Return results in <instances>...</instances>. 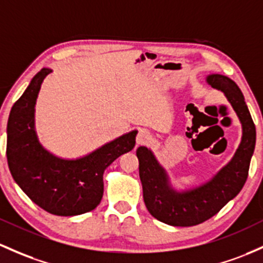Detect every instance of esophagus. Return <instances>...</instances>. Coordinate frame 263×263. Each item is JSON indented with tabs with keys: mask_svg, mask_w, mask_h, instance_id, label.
<instances>
[{
	"mask_svg": "<svg viewBox=\"0 0 263 263\" xmlns=\"http://www.w3.org/2000/svg\"><path fill=\"white\" fill-rule=\"evenodd\" d=\"M151 140V134H149L147 129H140L136 137L137 145H143V143H147Z\"/></svg>",
	"mask_w": 263,
	"mask_h": 263,
	"instance_id": "esophagus-1",
	"label": "esophagus"
}]
</instances>
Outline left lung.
I'll return each instance as SVG.
<instances>
[{
	"mask_svg": "<svg viewBox=\"0 0 263 263\" xmlns=\"http://www.w3.org/2000/svg\"><path fill=\"white\" fill-rule=\"evenodd\" d=\"M206 81L213 88L223 92L241 121L242 140L232 160L206 183L177 191L171 186L166 170L158 163L151 149L140 146L136 151L147 210L158 221L171 226L200 224L235 198L246 182L255 151L256 127L241 89L229 77L218 73L210 74Z\"/></svg>",
	"mask_w": 263,
	"mask_h": 263,
	"instance_id": "left-lung-1",
	"label": "left lung"
}]
</instances>
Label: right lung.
<instances>
[{
  "mask_svg": "<svg viewBox=\"0 0 263 263\" xmlns=\"http://www.w3.org/2000/svg\"><path fill=\"white\" fill-rule=\"evenodd\" d=\"M51 68H42L14 102L7 122V162L11 175L28 197L56 216H77L96 209L103 195V172L136 143L128 132L96 151L65 160L43 148L34 129V105Z\"/></svg>",
  "mask_w": 263,
  "mask_h": 263,
  "instance_id": "1",
  "label": "right lung"
}]
</instances>
